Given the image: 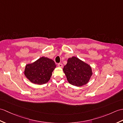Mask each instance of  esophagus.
<instances>
[{"label":"esophagus","mask_w":123,"mask_h":123,"mask_svg":"<svg viewBox=\"0 0 123 123\" xmlns=\"http://www.w3.org/2000/svg\"><path fill=\"white\" fill-rule=\"evenodd\" d=\"M58 66L59 67H60V68H62V67H63V64H62V63H58Z\"/></svg>","instance_id":"obj_1"}]
</instances>
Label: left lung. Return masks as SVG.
<instances>
[{
  "mask_svg": "<svg viewBox=\"0 0 123 123\" xmlns=\"http://www.w3.org/2000/svg\"><path fill=\"white\" fill-rule=\"evenodd\" d=\"M63 70L68 83L76 86L86 84L92 75L90 65L75 56L68 60L67 64Z\"/></svg>",
  "mask_w": 123,
  "mask_h": 123,
  "instance_id": "left-lung-1",
  "label": "left lung"
}]
</instances>
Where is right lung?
<instances>
[{"label":"right lung","mask_w":123,"mask_h":123,"mask_svg":"<svg viewBox=\"0 0 123 123\" xmlns=\"http://www.w3.org/2000/svg\"><path fill=\"white\" fill-rule=\"evenodd\" d=\"M55 67L52 60L43 56L32 63L26 65L25 75L33 83L43 84L50 79Z\"/></svg>","instance_id":"obj_1"}]
</instances>
